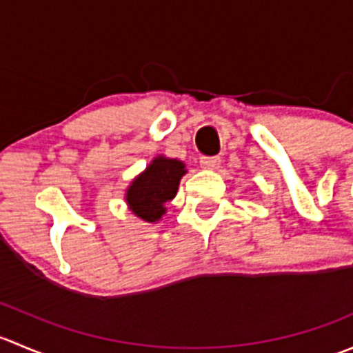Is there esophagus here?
<instances>
[{
  "mask_svg": "<svg viewBox=\"0 0 353 353\" xmlns=\"http://www.w3.org/2000/svg\"><path fill=\"white\" fill-rule=\"evenodd\" d=\"M199 165L206 170H215L219 169L220 159L219 157H201V159H199Z\"/></svg>",
  "mask_w": 353,
  "mask_h": 353,
  "instance_id": "esophagus-1",
  "label": "esophagus"
}]
</instances>
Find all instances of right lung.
<instances>
[{
	"instance_id": "right-lung-1",
	"label": "right lung",
	"mask_w": 353,
	"mask_h": 353,
	"mask_svg": "<svg viewBox=\"0 0 353 353\" xmlns=\"http://www.w3.org/2000/svg\"><path fill=\"white\" fill-rule=\"evenodd\" d=\"M183 160L157 155L143 172L138 174L126 188L124 199L134 216L143 222L155 223L162 220L167 208L165 203L177 194L179 183L186 174Z\"/></svg>"
}]
</instances>
